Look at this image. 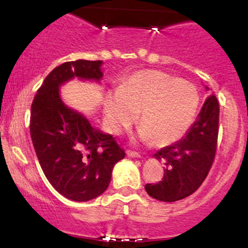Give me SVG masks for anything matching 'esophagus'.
Segmentation results:
<instances>
[{
	"label": "esophagus",
	"instance_id": "obj_1",
	"mask_svg": "<svg viewBox=\"0 0 248 248\" xmlns=\"http://www.w3.org/2000/svg\"><path fill=\"white\" fill-rule=\"evenodd\" d=\"M126 154H127L128 157H133V158H140V157H141L140 153L133 152V150H127Z\"/></svg>",
	"mask_w": 248,
	"mask_h": 248
}]
</instances>
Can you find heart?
Returning a JSON list of instances; mask_svg holds the SVG:
<instances>
[{
  "label": "heart",
  "instance_id": "1",
  "mask_svg": "<svg viewBox=\"0 0 248 248\" xmlns=\"http://www.w3.org/2000/svg\"><path fill=\"white\" fill-rule=\"evenodd\" d=\"M199 93L193 84L157 70L133 73L104 100L105 124L119 135L138 118L139 138L166 147L181 140L195 122Z\"/></svg>",
  "mask_w": 248,
  "mask_h": 248
}]
</instances>
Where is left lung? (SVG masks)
Wrapping results in <instances>:
<instances>
[{"mask_svg": "<svg viewBox=\"0 0 248 248\" xmlns=\"http://www.w3.org/2000/svg\"><path fill=\"white\" fill-rule=\"evenodd\" d=\"M209 91V87H205ZM219 104L207 96L197 120L183 139L162 148L154 155L164 162L163 181L146 184L150 197L161 202H176L192 195L206 178L217 149Z\"/></svg>", "mask_w": 248, "mask_h": 248, "instance_id": "8db88e82", "label": "left lung"}]
</instances>
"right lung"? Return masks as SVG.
Returning a JSON list of instances; mask_svg holds the SVG:
<instances>
[{"label":"right lung","instance_id":"right-lung-1","mask_svg":"<svg viewBox=\"0 0 248 248\" xmlns=\"http://www.w3.org/2000/svg\"><path fill=\"white\" fill-rule=\"evenodd\" d=\"M102 64L78 59L59 65L44 79L31 105V140L43 172L57 191L75 202L104 193L113 168L126 155L110 134L67 106L59 93L75 78L100 82Z\"/></svg>","mask_w":248,"mask_h":248}]
</instances>
